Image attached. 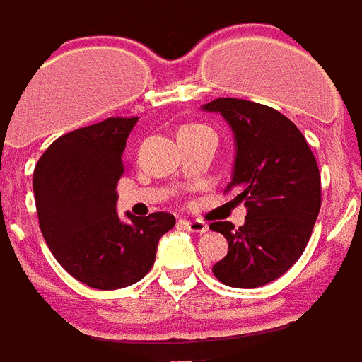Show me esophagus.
I'll return each mask as SVG.
<instances>
[{"instance_id": "obj_1", "label": "esophagus", "mask_w": 362, "mask_h": 362, "mask_svg": "<svg viewBox=\"0 0 362 362\" xmlns=\"http://www.w3.org/2000/svg\"><path fill=\"white\" fill-rule=\"evenodd\" d=\"M184 226H186L187 231H192V233H199V235H203V233L209 231V226L204 223V221L201 220H193V221H182Z\"/></svg>"}]
</instances>
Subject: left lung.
Here are the masks:
<instances>
[{
    "label": "left lung",
    "mask_w": 362,
    "mask_h": 362,
    "mask_svg": "<svg viewBox=\"0 0 362 362\" xmlns=\"http://www.w3.org/2000/svg\"><path fill=\"white\" fill-rule=\"evenodd\" d=\"M235 131L237 159L226 192L237 189L246 223L212 221L229 242L214 276L231 287H261L286 274L303 255L321 209V176L298 127L267 105L220 98L204 105Z\"/></svg>",
    "instance_id": "8db88e82"
}]
</instances>
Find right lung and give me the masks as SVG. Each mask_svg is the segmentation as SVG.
I'll use <instances>...</instances> for the list:
<instances>
[{"mask_svg":"<svg viewBox=\"0 0 362 362\" xmlns=\"http://www.w3.org/2000/svg\"><path fill=\"white\" fill-rule=\"evenodd\" d=\"M136 116H112L58 136L33 170L39 227L62 267L93 289H120L148 274L159 238L175 216L144 218L116 212V184L125 173L124 150Z\"/></svg>","mask_w":362,"mask_h":362,"instance_id":"right-lung-1","label":"right lung"}]
</instances>
